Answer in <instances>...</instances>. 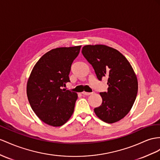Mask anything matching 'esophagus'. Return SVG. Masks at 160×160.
Returning <instances> with one entry per match:
<instances>
[{"instance_id": "1", "label": "esophagus", "mask_w": 160, "mask_h": 160, "mask_svg": "<svg viewBox=\"0 0 160 160\" xmlns=\"http://www.w3.org/2000/svg\"><path fill=\"white\" fill-rule=\"evenodd\" d=\"M82 94L83 95H87V96H88V95H91L92 92H88L83 91L82 92Z\"/></svg>"}]
</instances>
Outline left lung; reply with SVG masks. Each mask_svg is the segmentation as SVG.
<instances>
[{
	"label": "left lung",
	"instance_id": "1",
	"mask_svg": "<svg viewBox=\"0 0 160 160\" xmlns=\"http://www.w3.org/2000/svg\"><path fill=\"white\" fill-rule=\"evenodd\" d=\"M82 52L98 79L108 78V91L100 92L102 103L94 109L96 116L108 124L120 121L130 111L138 92L132 65L120 51L107 45H85Z\"/></svg>",
	"mask_w": 160,
	"mask_h": 160
}]
</instances>
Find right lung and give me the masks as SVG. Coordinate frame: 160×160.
Returning <instances> with one entry per match:
<instances>
[{"mask_svg":"<svg viewBox=\"0 0 160 160\" xmlns=\"http://www.w3.org/2000/svg\"><path fill=\"white\" fill-rule=\"evenodd\" d=\"M80 48L59 47L49 51L35 64L28 80L26 92L31 108L49 126L63 125L73 113L77 93L62 87L69 82L72 64Z\"/></svg>","mask_w":160,"mask_h":160,"instance_id":"1","label":"right lung"}]
</instances>
